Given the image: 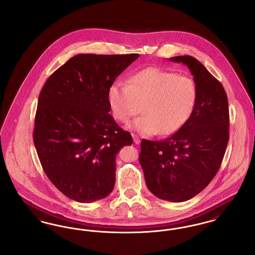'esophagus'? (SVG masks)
Returning <instances> with one entry per match:
<instances>
[{"label": "esophagus", "mask_w": 255, "mask_h": 255, "mask_svg": "<svg viewBox=\"0 0 255 255\" xmlns=\"http://www.w3.org/2000/svg\"><path fill=\"white\" fill-rule=\"evenodd\" d=\"M132 136H133V142H134L135 144H139V143H140V138H139V136H138L137 134L132 133Z\"/></svg>", "instance_id": "1"}]
</instances>
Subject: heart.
I'll use <instances>...</instances> for the list:
<instances>
[{
    "label": "heart",
    "mask_w": 255,
    "mask_h": 255,
    "mask_svg": "<svg viewBox=\"0 0 255 255\" xmlns=\"http://www.w3.org/2000/svg\"><path fill=\"white\" fill-rule=\"evenodd\" d=\"M197 86L186 75L150 67L131 75L128 84L116 81L108 90L114 118L126 123L140 111L143 115L129 127L142 135L178 131L191 117L197 101Z\"/></svg>",
    "instance_id": "heart-1"
}]
</instances>
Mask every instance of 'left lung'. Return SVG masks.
Masks as SVG:
<instances>
[{
    "instance_id": "8db88e82",
    "label": "left lung",
    "mask_w": 255,
    "mask_h": 255,
    "mask_svg": "<svg viewBox=\"0 0 255 255\" xmlns=\"http://www.w3.org/2000/svg\"><path fill=\"white\" fill-rule=\"evenodd\" d=\"M189 69L197 101L189 120L171 136L142 139L139 163L148 189L161 200L184 202L204 190L218 172L230 138L228 97L206 67L189 55L169 58Z\"/></svg>"
}]
</instances>
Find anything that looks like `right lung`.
Returning <instances> with one entry per match:
<instances>
[{
	"mask_svg": "<svg viewBox=\"0 0 255 255\" xmlns=\"http://www.w3.org/2000/svg\"><path fill=\"white\" fill-rule=\"evenodd\" d=\"M78 54L52 73L37 105L33 142L49 181L68 198L92 203L116 182V157L133 143L109 114L108 90L138 58Z\"/></svg>",
	"mask_w": 255,
	"mask_h": 255,
	"instance_id": "right-lung-1",
	"label": "right lung"
}]
</instances>
